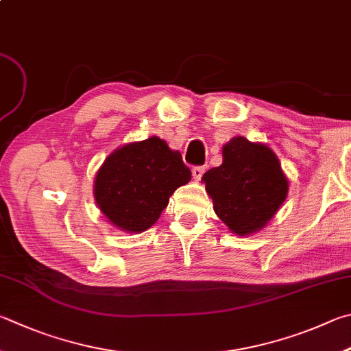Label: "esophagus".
Segmentation results:
<instances>
[{"label": "esophagus", "mask_w": 351, "mask_h": 351, "mask_svg": "<svg viewBox=\"0 0 351 351\" xmlns=\"http://www.w3.org/2000/svg\"><path fill=\"white\" fill-rule=\"evenodd\" d=\"M204 171H206V169H204V167H193V169H192L193 180H195V181H199L201 178H202V175H204Z\"/></svg>", "instance_id": "esophagus-1"}]
</instances>
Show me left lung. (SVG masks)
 <instances>
[{"label":"left lung","mask_w":351,"mask_h":351,"mask_svg":"<svg viewBox=\"0 0 351 351\" xmlns=\"http://www.w3.org/2000/svg\"><path fill=\"white\" fill-rule=\"evenodd\" d=\"M213 210L238 237L261 232L289 195V178L269 145L234 136L222 147V164L202 176Z\"/></svg>","instance_id":"8db88e82"}]
</instances>
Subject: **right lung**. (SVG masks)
<instances>
[{
  "mask_svg": "<svg viewBox=\"0 0 351 351\" xmlns=\"http://www.w3.org/2000/svg\"><path fill=\"white\" fill-rule=\"evenodd\" d=\"M192 180L178 150L150 136L113 150L93 181L97 206L106 219L125 233H141L159 219L170 196Z\"/></svg>",
  "mask_w": 351,
  "mask_h": 351,
  "instance_id": "1",
  "label": "right lung"
}]
</instances>
